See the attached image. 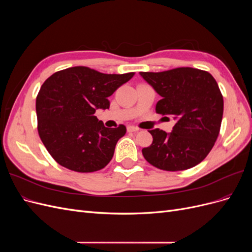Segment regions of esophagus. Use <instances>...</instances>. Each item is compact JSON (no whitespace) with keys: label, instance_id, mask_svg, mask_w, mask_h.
Masks as SVG:
<instances>
[{"label":"esophagus","instance_id":"1","mask_svg":"<svg viewBox=\"0 0 252 252\" xmlns=\"http://www.w3.org/2000/svg\"><path fill=\"white\" fill-rule=\"evenodd\" d=\"M127 130L129 132H136V131H139L140 129L138 127H134V126H128L127 127Z\"/></svg>","mask_w":252,"mask_h":252}]
</instances>
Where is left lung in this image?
Instances as JSON below:
<instances>
[{
	"mask_svg": "<svg viewBox=\"0 0 252 252\" xmlns=\"http://www.w3.org/2000/svg\"><path fill=\"white\" fill-rule=\"evenodd\" d=\"M140 74L162 96L156 111L175 121L169 133L158 128L149 130L154 141L142 149L145 159L166 171L201 163L218 139L223 118V95L215 78L191 67Z\"/></svg>",
	"mask_w": 252,
	"mask_h": 252,
	"instance_id": "1",
	"label": "left lung"
}]
</instances>
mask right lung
I'll return each mask as SVG.
<instances>
[{
    "label": "right lung",
    "instance_id": "1",
    "mask_svg": "<svg viewBox=\"0 0 252 252\" xmlns=\"http://www.w3.org/2000/svg\"><path fill=\"white\" fill-rule=\"evenodd\" d=\"M134 72L106 74L77 66L58 71L36 96L37 131L50 156L77 172H94L107 165L126 127H105L94 116L108 109L110 96Z\"/></svg>",
    "mask_w": 252,
    "mask_h": 252
}]
</instances>
